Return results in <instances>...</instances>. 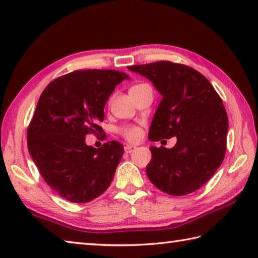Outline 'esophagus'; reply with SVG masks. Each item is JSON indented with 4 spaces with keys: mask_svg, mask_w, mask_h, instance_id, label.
<instances>
[{
    "mask_svg": "<svg viewBox=\"0 0 258 258\" xmlns=\"http://www.w3.org/2000/svg\"><path fill=\"white\" fill-rule=\"evenodd\" d=\"M135 149H137V147H134V146H130V145L125 146V152H126V154H132V152Z\"/></svg>",
    "mask_w": 258,
    "mask_h": 258,
    "instance_id": "1",
    "label": "esophagus"
}]
</instances>
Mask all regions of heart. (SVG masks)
Instances as JSON below:
<instances>
[{
  "label": "heart",
  "mask_w": 258,
  "mask_h": 258,
  "mask_svg": "<svg viewBox=\"0 0 258 258\" xmlns=\"http://www.w3.org/2000/svg\"><path fill=\"white\" fill-rule=\"evenodd\" d=\"M142 86H146V84L135 85L131 90L139 89V87H142ZM121 134H123L126 139L130 140V141H137V140L140 138V135H141V131H140V128L135 127V126H130V127H125L121 130Z\"/></svg>",
  "instance_id": "obj_1"
}]
</instances>
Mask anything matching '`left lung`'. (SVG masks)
<instances>
[{"label": "left lung", "instance_id": "obj_1", "mask_svg": "<svg viewBox=\"0 0 258 258\" xmlns=\"http://www.w3.org/2000/svg\"><path fill=\"white\" fill-rule=\"evenodd\" d=\"M128 71L148 78L163 97L150 125V141L177 140L171 149L150 147L148 177L172 196L198 190L224 159L229 121L221 98L206 77L184 64L158 61Z\"/></svg>", "mask_w": 258, "mask_h": 258}]
</instances>
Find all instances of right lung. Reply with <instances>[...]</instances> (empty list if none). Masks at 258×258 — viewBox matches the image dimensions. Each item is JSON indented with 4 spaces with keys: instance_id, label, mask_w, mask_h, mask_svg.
Wrapping results in <instances>:
<instances>
[{
    "instance_id": "1",
    "label": "right lung",
    "mask_w": 258,
    "mask_h": 258,
    "mask_svg": "<svg viewBox=\"0 0 258 258\" xmlns=\"http://www.w3.org/2000/svg\"><path fill=\"white\" fill-rule=\"evenodd\" d=\"M128 75L116 71H76L43 91L27 131L29 155L42 177L61 197L89 203L108 189L124 154L110 141L95 149L85 135L101 132L104 106Z\"/></svg>"
}]
</instances>
